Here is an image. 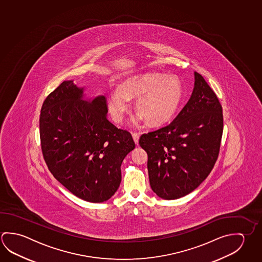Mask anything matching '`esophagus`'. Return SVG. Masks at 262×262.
Wrapping results in <instances>:
<instances>
[{"mask_svg": "<svg viewBox=\"0 0 262 262\" xmlns=\"http://www.w3.org/2000/svg\"><path fill=\"white\" fill-rule=\"evenodd\" d=\"M133 141L135 142V144H139V138H140V134L139 133H133Z\"/></svg>", "mask_w": 262, "mask_h": 262, "instance_id": "34e87169", "label": "esophagus"}]
</instances>
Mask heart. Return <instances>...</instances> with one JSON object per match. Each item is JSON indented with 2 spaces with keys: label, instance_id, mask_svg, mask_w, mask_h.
<instances>
[{
  "label": "heart",
  "instance_id": "heart-1",
  "mask_svg": "<svg viewBox=\"0 0 262 262\" xmlns=\"http://www.w3.org/2000/svg\"><path fill=\"white\" fill-rule=\"evenodd\" d=\"M184 90L178 78L158 73L129 77L120 89L112 92L108 110L113 120L121 122L132 106L130 99H138L140 113L133 124L141 126L146 120L151 126L164 124L172 119L180 107Z\"/></svg>",
  "mask_w": 262,
  "mask_h": 262
}]
</instances>
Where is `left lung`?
<instances>
[{
  "label": "left lung",
  "mask_w": 262,
  "mask_h": 262,
  "mask_svg": "<svg viewBox=\"0 0 262 262\" xmlns=\"http://www.w3.org/2000/svg\"><path fill=\"white\" fill-rule=\"evenodd\" d=\"M223 133L222 106L200 74L194 72L191 98L170 124L142 134L150 187L172 200L198 188L214 167Z\"/></svg>",
  "instance_id": "obj_1"
}]
</instances>
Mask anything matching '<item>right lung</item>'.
<instances>
[{
	"label": "right lung",
	"instance_id": "right-lung-1",
	"mask_svg": "<svg viewBox=\"0 0 262 262\" xmlns=\"http://www.w3.org/2000/svg\"><path fill=\"white\" fill-rule=\"evenodd\" d=\"M107 100L84 99V88L61 83L41 108L45 162L56 180L77 198L101 203L120 186L123 159L135 148L130 133L107 118Z\"/></svg>",
	"mask_w": 262,
	"mask_h": 262
}]
</instances>
